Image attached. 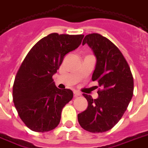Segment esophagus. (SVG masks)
Wrapping results in <instances>:
<instances>
[{
	"label": "esophagus",
	"mask_w": 148,
	"mask_h": 148,
	"mask_svg": "<svg viewBox=\"0 0 148 148\" xmlns=\"http://www.w3.org/2000/svg\"><path fill=\"white\" fill-rule=\"evenodd\" d=\"M74 96H75V97H76V96H79L82 95V93H81L80 92H78V91H76V90L74 91Z\"/></svg>",
	"instance_id": "obj_1"
}]
</instances>
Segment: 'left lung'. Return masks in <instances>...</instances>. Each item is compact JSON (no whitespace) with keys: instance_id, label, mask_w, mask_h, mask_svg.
<instances>
[{"instance_id":"1","label":"left lung","mask_w":148,"mask_h":148,"mask_svg":"<svg viewBox=\"0 0 148 148\" xmlns=\"http://www.w3.org/2000/svg\"><path fill=\"white\" fill-rule=\"evenodd\" d=\"M96 58V67L92 76L99 87L97 99L84 94L88 108L77 114L83 129L91 132H103L115 125L132 99L133 77L130 66L117 47L99 34H91L84 38Z\"/></svg>"}]
</instances>
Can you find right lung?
I'll return each mask as SVG.
<instances>
[{"mask_svg": "<svg viewBox=\"0 0 148 148\" xmlns=\"http://www.w3.org/2000/svg\"><path fill=\"white\" fill-rule=\"evenodd\" d=\"M84 35L53 33L29 50L16 74L13 102L18 115L29 130L45 132L54 130L63 107L73 98L68 88L60 89L52 76L68 52L78 48Z\"/></svg>", "mask_w": 148, "mask_h": 148, "instance_id": "add662e5", "label": "right lung"}]
</instances>
